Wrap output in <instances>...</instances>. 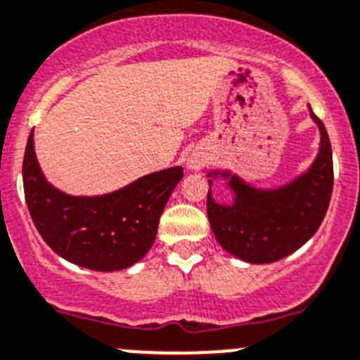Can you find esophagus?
<instances>
[{"label": "esophagus", "mask_w": 360, "mask_h": 360, "mask_svg": "<svg viewBox=\"0 0 360 360\" xmlns=\"http://www.w3.org/2000/svg\"><path fill=\"white\" fill-rule=\"evenodd\" d=\"M207 163V155L202 151H191L186 158V169L200 170Z\"/></svg>", "instance_id": "34e87169"}]
</instances>
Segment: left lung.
Segmentation results:
<instances>
[{
    "label": "left lung",
    "instance_id": "1",
    "mask_svg": "<svg viewBox=\"0 0 360 360\" xmlns=\"http://www.w3.org/2000/svg\"><path fill=\"white\" fill-rule=\"evenodd\" d=\"M320 130L319 155L311 167L283 186L257 188L230 170L207 174V218L216 240L225 251L250 264L281 260L308 243L329 209L334 169L329 135L308 105ZM221 176L233 190L232 205H219L212 197V183Z\"/></svg>",
    "mask_w": 360,
    "mask_h": 360
}]
</instances>
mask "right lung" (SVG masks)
<instances>
[{
    "mask_svg": "<svg viewBox=\"0 0 360 360\" xmlns=\"http://www.w3.org/2000/svg\"><path fill=\"white\" fill-rule=\"evenodd\" d=\"M181 179L183 167H170L112 193L73 197L45 179L34 155L33 130L22 162L24 197L45 243L65 260L102 273L131 267L144 258Z\"/></svg>",
    "mask_w": 360,
    "mask_h": 360,
    "instance_id": "add662e5",
    "label": "right lung"
}]
</instances>
